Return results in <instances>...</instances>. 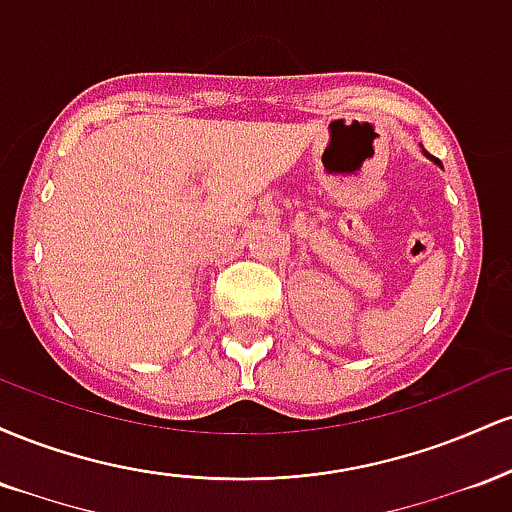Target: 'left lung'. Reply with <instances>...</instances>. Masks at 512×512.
<instances>
[{"label":"left lung","instance_id":"left-lung-1","mask_svg":"<svg viewBox=\"0 0 512 512\" xmlns=\"http://www.w3.org/2000/svg\"><path fill=\"white\" fill-rule=\"evenodd\" d=\"M424 154H426V151H424ZM426 156H428V154H426ZM428 158H431L433 163H438V166H440V161H438V158H433V156H428Z\"/></svg>","mask_w":512,"mask_h":512}]
</instances>
